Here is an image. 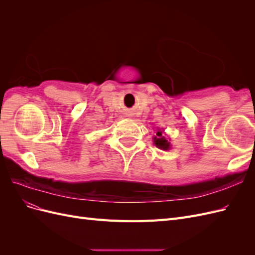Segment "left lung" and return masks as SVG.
<instances>
[{
    "instance_id": "left-lung-1",
    "label": "left lung",
    "mask_w": 255,
    "mask_h": 255,
    "mask_svg": "<svg viewBox=\"0 0 255 255\" xmlns=\"http://www.w3.org/2000/svg\"><path fill=\"white\" fill-rule=\"evenodd\" d=\"M153 141H154V144H155L160 150H169L171 146L170 142H169L163 136V130L160 129H158L156 132V136H154Z\"/></svg>"
}]
</instances>
